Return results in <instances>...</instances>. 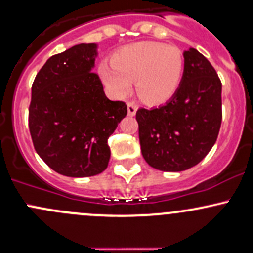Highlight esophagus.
Listing matches in <instances>:
<instances>
[{"label": "esophagus", "instance_id": "obj_1", "mask_svg": "<svg viewBox=\"0 0 253 253\" xmlns=\"http://www.w3.org/2000/svg\"><path fill=\"white\" fill-rule=\"evenodd\" d=\"M137 110H138L137 104L133 103V102H128V103H127V112H128L129 116H134L135 113H137Z\"/></svg>", "mask_w": 253, "mask_h": 253}]
</instances>
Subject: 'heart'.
<instances>
[{"label":"heart","mask_w":253,"mask_h":253,"mask_svg":"<svg viewBox=\"0 0 253 253\" xmlns=\"http://www.w3.org/2000/svg\"><path fill=\"white\" fill-rule=\"evenodd\" d=\"M184 56L176 46L156 42H139L116 52L112 65L102 63L99 76L116 97L128 95L137 82L141 98L152 104L174 96L181 83Z\"/></svg>","instance_id":"b5f03b06"}]
</instances>
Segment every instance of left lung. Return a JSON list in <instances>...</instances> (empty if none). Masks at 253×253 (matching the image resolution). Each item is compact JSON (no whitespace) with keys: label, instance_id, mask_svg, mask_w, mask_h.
Masks as SVG:
<instances>
[{"label":"left lung","instance_id":"8db88e82","mask_svg":"<svg viewBox=\"0 0 253 253\" xmlns=\"http://www.w3.org/2000/svg\"><path fill=\"white\" fill-rule=\"evenodd\" d=\"M222 84L198 50L184 51V73L174 96L158 108L138 109L144 160L162 171L198 165L217 139L222 121Z\"/></svg>","mask_w":253,"mask_h":253}]
</instances>
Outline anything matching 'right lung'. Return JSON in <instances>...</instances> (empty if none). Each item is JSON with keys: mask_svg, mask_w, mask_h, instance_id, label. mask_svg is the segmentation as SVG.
Returning <instances> with one entry per match:
<instances>
[{"mask_svg": "<svg viewBox=\"0 0 253 253\" xmlns=\"http://www.w3.org/2000/svg\"><path fill=\"white\" fill-rule=\"evenodd\" d=\"M98 44L82 43L54 55L36 76L29 109L33 145L52 170L86 177L108 167V138L127 115L93 73Z\"/></svg>", "mask_w": 253, "mask_h": 253, "instance_id": "obj_1", "label": "right lung"}]
</instances>
